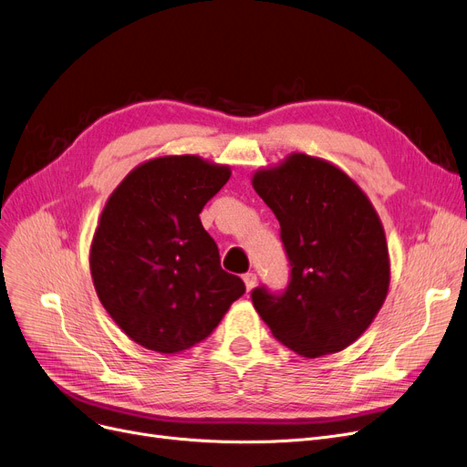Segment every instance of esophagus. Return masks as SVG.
<instances>
[{"mask_svg": "<svg viewBox=\"0 0 467 467\" xmlns=\"http://www.w3.org/2000/svg\"><path fill=\"white\" fill-rule=\"evenodd\" d=\"M244 282H245V287H247V291H251V289L256 285V274H253V272H247V274H244Z\"/></svg>", "mask_w": 467, "mask_h": 467, "instance_id": "esophagus-1", "label": "esophagus"}]
</instances>
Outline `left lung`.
<instances>
[{"label":"left lung","instance_id":"8db88e82","mask_svg":"<svg viewBox=\"0 0 467 467\" xmlns=\"http://www.w3.org/2000/svg\"><path fill=\"white\" fill-rule=\"evenodd\" d=\"M282 228L291 282L251 296L274 337L305 358L347 348L374 322L390 282L383 223L339 166L291 153L253 174Z\"/></svg>","mask_w":467,"mask_h":467}]
</instances>
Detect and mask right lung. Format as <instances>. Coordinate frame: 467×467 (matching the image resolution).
<instances>
[{
	"label": "right lung",
	"instance_id": "right-lung-1",
	"mask_svg": "<svg viewBox=\"0 0 467 467\" xmlns=\"http://www.w3.org/2000/svg\"><path fill=\"white\" fill-rule=\"evenodd\" d=\"M232 176L228 164L162 155L130 172L109 195L89 247L101 305L138 345L161 354L188 350L245 293L220 266L199 213Z\"/></svg>",
	"mask_w": 467,
	"mask_h": 467
}]
</instances>
